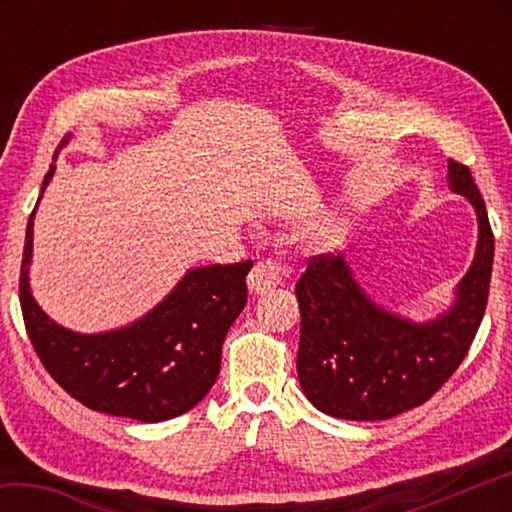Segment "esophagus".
<instances>
[{"label": "esophagus", "mask_w": 512, "mask_h": 512, "mask_svg": "<svg viewBox=\"0 0 512 512\" xmlns=\"http://www.w3.org/2000/svg\"><path fill=\"white\" fill-rule=\"evenodd\" d=\"M282 282V266L273 259H259L248 273V289L255 296H264Z\"/></svg>", "instance_id": "1"}]
</instances>
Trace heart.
Instances as JSON below:
<instances>
[{
    "label": "heart",
    "mask_w": 512,
    "mask_h": 512,
    "mask_svg": "<svg viewBox=\"0 0 512 512\" xmlns=\"http://www.w3.org/2000/svg\"><path fill=\"white\" fill-rule=\"evenodd\" d=\"M341 232H343V228L336 221H327V223H323L318 228V235H316V239H318V244H323V246H334L336 241L341 239Z\"/></svg>",
    "instance_id": "obj_1"
}]
</instances>
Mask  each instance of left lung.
Here are the masks:
<instances>
[{
  "label": "left lung",
  "mask_w": 512,
  "mask_h": 512,
  "mask_svg": "<svg viewBox=\"0 0 512 512\" xmlns=\"http://www.w3.org/2000/svg\"><path fill=\"white\" fill-rule=\"evenodd\" d=\"M447 183L474 207V259L443 314L411 320L372 300L345 255H320L296 284L298 379L332 418L388 420L429 400L461 366L488 305L495 259L485 203L465 164L449 160Z\"/></svg>",
  "instance_id": "1"
}]
</instances>
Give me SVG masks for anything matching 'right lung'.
Listing matches in <instances>:
<instances>
[{"label": "right lung", "instance_id": "right-lung-1", "mask_svg": "<svg viewBox=\"0 0 512 512\" xmlns=\"http://www.w3.org/2000/svg\"><path fill=\"white\" fill-rule=\"evenodd\" d=\"M54 171L51 164L36 210ZM36 210L24 239L20 305L49 375L88 409L117 418L162 422L194 409L219 375L225 334L246 307V275L253 262L189 268L142 318L108 332H74L49 318L31 293Z\"/></svg>", "mask_w": 512, "mask_h": 512}]
</instances>
